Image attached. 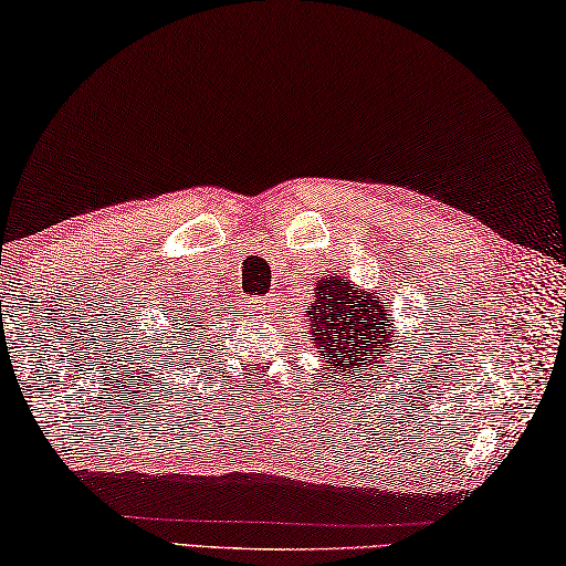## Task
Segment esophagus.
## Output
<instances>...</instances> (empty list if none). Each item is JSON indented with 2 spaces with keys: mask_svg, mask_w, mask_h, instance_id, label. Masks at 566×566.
I'll use <instances>...</instances> for the list:
<instances>
[{
  "mask_svg": "<svg viewBox=\"0 0 566 566\" xmlns=\"http://www.w3.org/2000/svg\"><path fill=\"white\" fill-rule=\"evenodd\" d=\"M258 308H261L263 313H271V308H273V301H271V298H263V301H258Z\"/></svg>",
  "mask_w": 566,
  "mask_h": 566,
  "instance_id": "esophagus-1",
  "label": "esophagus"
}]
</instances>
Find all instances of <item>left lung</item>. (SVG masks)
<instances>
[{
    "label": "left lung",
    "instance_id": "obj_1",
    "mask_svg": "<svg viewBox=\"0 0 566 566\" xmlns=\"http://www.w3.org/2000/svg\"><path fill=\"white\" fill-rule=\"evenodd\" d=\"M305 318L318 354L331 370H340L344 376L360 378V368L374 370L378 358L401 348L396 346L391 311L374 293L354 289L344 275L321 277L316 301L305 308ZM366 376L364 381H370Z\"/></svg>",
    "mask_w": 566,
    "mask_h": 566
}]
</instances>
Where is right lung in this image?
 <instances>
[{"instance_id":"obj_1","label":"right lung","mask_w":566,"mask_h":566,"mask_svg":"<svg viewBox=\"0 0 566 566\" xmlns=\"http://www.w3.org/2000/svg\"><path fill=\"white\" fill-rule=\"evenodd\" d=\"M188 311H190V305H180V311L172 305V308L165 313V318H168V326H172V331H170L172 340L175 338L185 340V336H188L190 331H198V338L202 336L200 328H188V326H196V313H190V316H188ZM208 316H210V311H208ZM200 321H206V313H202ZM172 340H170V346H172ZM192 340H196V338H192Z\"/></svg>"}]
</instances>
